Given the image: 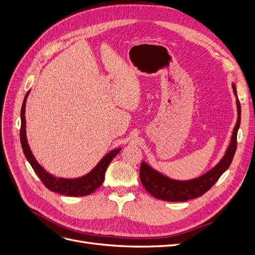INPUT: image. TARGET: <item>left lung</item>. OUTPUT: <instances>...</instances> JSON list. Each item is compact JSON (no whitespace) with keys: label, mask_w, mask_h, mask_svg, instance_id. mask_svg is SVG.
<instances>
[{"label":"left lung","mask_w":255,"mask_h":255,"mask_svg":"<svg viewBox=\"0 0 255 255\" xmlns=\"http://www.w3.org/2000/svg\"><path fill=\"white\" fill-rule=\"evenodd\" d=\"M234 95L236 96V107H238V122L234 127L231 142L228 146L226 154L214 168H212L198 178L191 180H175L163 174L157 172L144 161L140 165V180L144 189L151 195L158 199L166 201H187L204 195L211 189L214 183L222 176L224 172L229 168L238 145V130L241 126V103L236 94L235 84H232Z\"/></svg>","instance_id":"1"}]
</instances>
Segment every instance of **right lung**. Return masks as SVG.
<instances>
[{
	"mask_svg": "<svg viewBox=\"0 0 255 255\" xmlns=\"http://www.w3.org/2000/svg\"><path fill=\"white\" fill-rule=\"evenodd\" d=\"M28 94L29 92H27V94H26L22 104L21 129H20L21 144H22V148H23L26 159L28 160V162L32 166L33 171L36 172L38 177L41 179L44 186H45L48 190L55 193H59V194H62V195L76 196V197L92 194V193H94L102 184L104 180L105 171H107L109 164L113 160V158L120 152L121 148L120 147L115 148V150L108 153L89 174L84 175L82 177L67 179V178H58V177L52 176L51 174H49L48 172L44 170L39 164V162L36 160V158H34V156L30 151V147L27 142V138H26L25 105H26V99H27Z\"/></svg>",
	"mask_w": 255,
	"mask_h": 255,
	"instance_id": "right-lung-1",
	"label": "right lung"
}]
</instances>
